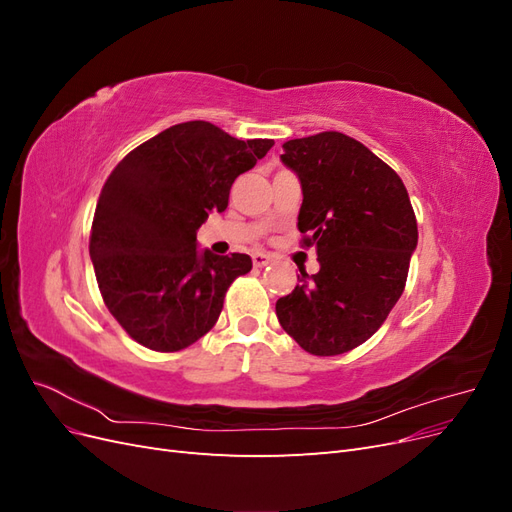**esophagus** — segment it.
Wrapping results in <instances>:
<instances>
[{
    "mask_svg": "<svg viewBox=\"0 0 512 512\" xmlns=\"http://www.w3.org/2000/svg\"><path fill=\"white\" fill-rule=\"evenodd\" d=\"M271 260H273V256H271V254H267V252H254V254H252L254 267H265V265H269Z\"/></svg>",
    "mask_w": 512,
    "mask_h": 512,
    "instance_id": "1",
    "label": "esophagus"
}]
</instances>
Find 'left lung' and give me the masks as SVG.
<instances>
[{"instance_id":"left-lung-1","label":"left lung","mask_w":512,"mask_h":512,"mask_svg":"<svg viewBox=\"0 0 512 512\" xmlns=\"http://www.w3.org/2000/svg\"><path fill=\"white\" fill-rule=\"evenodd\" d=\"M301 179L299 230L320 271L277 299L282 329L305 352L335 356L374 335L406 288L418 241L404 181L363 143L320 132L284 143Z\"/></svg>"}]
</instances>
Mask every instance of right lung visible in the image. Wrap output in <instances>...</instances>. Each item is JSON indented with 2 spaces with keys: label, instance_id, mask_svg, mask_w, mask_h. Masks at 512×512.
Masks as SVG:
<instances>
[{
  "label": "right lung",
  "instance_id": "obj_1",
  "mask_svg": "<svg viewBox=\"0 0 512 512\" xmlns=\"http://www.w3.org/2000/svg\"><path fill=\"white\" fill-rule=\"evenodd\" d=\"M273 147L209 121H185L132 149L100 192L89 235L104 305L134 342L156 352L192 346L213 329L247 254H198L196 230L224 211L235 179Z\"/></svg>",
  "mask_w": 512,
  "mask_h": 512
}]
</instances>
